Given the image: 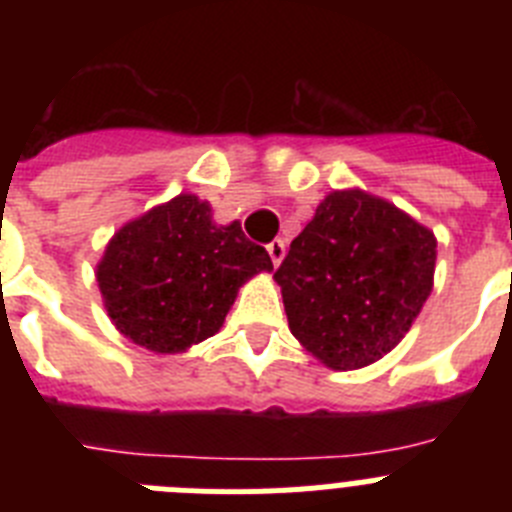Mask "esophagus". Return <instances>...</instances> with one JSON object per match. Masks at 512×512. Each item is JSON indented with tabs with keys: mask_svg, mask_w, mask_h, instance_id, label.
I'll use <instances>...</instances> for the list:
<instances>
[{
	"mask_svg": "<svg viewBox=\"0 0 512 512\" xmlns=\"http://www.w3.org/2000/svg\"><path fill=\"white\" fill-rule=\"evenodd\" d=\"M266 251H269L271 261H274V266L282 264L284 259V241H271L269 246H266Z\"/></svg>",
	"mask_w": 512,
	"mask_h": 512,
	"instance_id": "1",
	"label": "esophagus"
}]
</instances>
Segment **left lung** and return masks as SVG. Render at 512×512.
Returning a JSON list of instances; mask_svg holds the SVG:
<instances>
[{"label":"left lung","mask_w":512,"mask_h":512,"mask_svg":"<svg viewBox=\"0 0 512 512\" xmlns=\"http://www.w3.org/2000/svg\"><path fill=\"white\" fill-rule=\"evenodd\" d=\"M436 235L361 189L330 192L274 279L289 330L318 361L346 372L390 354L433 289Z\"/></svg>","instance_id":"1"}]
</instances>
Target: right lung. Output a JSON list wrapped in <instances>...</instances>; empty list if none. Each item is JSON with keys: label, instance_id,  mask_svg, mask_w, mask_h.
I'll use <instances>...</instances> for the list:
<instances>
[{"label": "right lung", "instance_id": "add662e5", "mask_svg": "<svg viewBox=\"0 0 512 512\" xmlns=\"http://www.w3.org/2000/svg\"><path fill=\"white\" fill-rule=\"evenodd\" d=\"M271 269L238 220L215 225L210 202L179 194L112 235L97 282L122 336L153 354H182L215 336L238 289Z\"/></svg>", "mask_w": 512, "mask_h": 512}]
</instances>
